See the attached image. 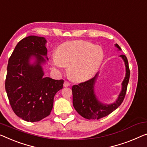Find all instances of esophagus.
Instances as JSON below:
<instances>
[{"label": "esophagus", "mask_w": 147, "mask_h": 147, "mask_svg": "<svg viewBox=\"0 0 147 147\" xmlns=\"http://www.w3.org/2000/svg\"><path fill=\"white\" fill-rule=\"evenodd\" d=\"M70 83L69 82H67V81H65L64 82V84H63V86H64L65 87H68L70 86Z\"/></svg>", "instance_id": "1"}]
</instances>
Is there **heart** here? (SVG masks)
<instances>
[{
    "mask_svg": "<svg viewBox=\"0 0 147 147\" xmlns=\"http://www.w3.org/2000/svg\"><path fill=\"white\" fill-rule=\"evenodd\" d=\"M104 58V53L101 46L82 40L68 41L58 46L56 55L51 58V65L57 71L67 67L69 77L80 82L95 75Z\"/></svg>",
    "mask_w": 147,
    "mask_h": 147,
    "instance_id": "obj_1",
    "label": "heart"
}]
</instances>
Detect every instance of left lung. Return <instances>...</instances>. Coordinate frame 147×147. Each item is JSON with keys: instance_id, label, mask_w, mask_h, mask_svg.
<instances>
[{"instance_id": "obj_1", "label": "left lung", "mask_w": 147, "mask_h": 147, "mask_svg": "<svg viewBox=\"0 0 147 147\" xmlns=\"http://www.w3.org/2000/svg\"><path fill=\"white\" fill-rule=\"evenodd\" d=\"M115 46L119 51H121V47L117 43L115 44ZM119 57L125 63L126 73L121 83V90L115 102L109 104H104L98 99L94 91L98 73L92 79L80 83L78 85H74L72 88L73 106L78 114L82 117L88 119H101L115 110L123 101L129 80L130 71L126 56L121 55Z\"/></svg>"}]
</instances>
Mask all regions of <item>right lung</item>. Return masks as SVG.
I'll return each instance as SVG.
<instances>
[{
    "mask_svg": "<svg viewBox=\"0 0 147 147\" xmlns=\"http://www.w3.org/2000/svg\"><path fill=\"white\" fill-rule=\"evenodd\" d=\"M46 43L43 37H26L18 43L8 60L6 94L15 114L26 121H39L49 115L54 96L63 86V80L44 77Z\"/></svg>",
    "mask_w": 147,
    "mask_h": 147,
    "instance_id": "right-lung-1",
    "label": "right lung"
}]
</instances>
